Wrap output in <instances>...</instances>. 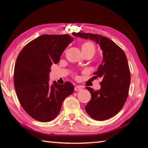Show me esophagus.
<instances>
[{"label":"esophagus","mask_w":148,"mask_h":148,"mask_svg":"<svg viewBox=\"0 0 148 148\" xmlns=\"http://www.w3.org/2000/svg\"><path fill=\"white\" fill-rule=\"evenodd\" d=\"M74 90L76 91H81L82 90V87L81 86H77L74 87Z\"/></svg>","instance_id":"1"}]
</instances>
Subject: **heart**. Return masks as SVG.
<instances>
[{"instance_id":"b5f03b06","label":"heart","mask_w":148,"mask_h":148,"mask_svg":"<svg viewBox=\"0 0 148 148\" xmlns=\"http://www.w3.org/2000/svg\"><path fill=\"white\" fill-rule=\"evenodd\" d=\"M95 46L90 42H85L82 46V51H92L95 52Z\"/></svg>"}]
</instances>
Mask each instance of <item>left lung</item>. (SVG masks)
<instances>
[{
	"label": "left lung",
	"mask_w": 148,
	"mask_h": 148,
	"mask_svg": "<svg viewBox=\"0 0 148 148\" xmlns=\"http://www.w3.org/2000/svg\"><path fill=\"white\" fill-rule=\"evenodd\" d=\"M75 36L90 39L98 44L102 51V62L95 78L102 79L101 89L97 91L86 87L91 95L86 111L97 121H104L114 116L121 110L128 97L131 74L126 55L116 44L101 35L73 32Z\"/></svg>",
	"instance_id": "left-lung-1"
}]
</instances>
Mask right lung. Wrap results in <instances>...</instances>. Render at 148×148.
<instances>
[{
  "mask_svg": "<svg viewBox=\"0 0 148 148\" xmlns=\"http://www.w3.org/2000/svg\"><path fill=\"white\" fill-rule=\"evenodd\" d=\"M69 34H43L30 42L17 56L14 81L23 108L32 118L48 122L59 114L64 100L73 93L71 82L49 85L50 67L73 41Z\"/></svg>",
  "mask_w": 148,
  "mask_h": 148,
  "instance_id": "obj_1",
  "label": "right lung"
}]
</instances>
